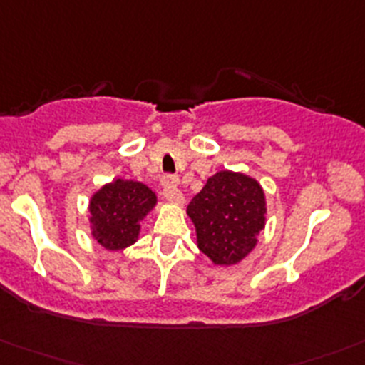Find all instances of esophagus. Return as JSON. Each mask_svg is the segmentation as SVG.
I'll use <instances>...</instances> for the list:
<instances>
[{
	"label": "esophagus",
	"mask_w": 365,
	"mask_h": 365,
	"mask_svg": "<svg viewBox=\"0 0 365 365\" xmlns=\"http://www.w3.org/2000/svg\"><path fill=\"white\" fill-rule=\"evenodd\" d=\"M160 185H162V194H163V198H165L167 202L182 203L183 196H182V192H180V189H178V176L165 175L162 178V182H160Z\"/></svg>",
	"instance_id": "34e87169"
}]
</instances>
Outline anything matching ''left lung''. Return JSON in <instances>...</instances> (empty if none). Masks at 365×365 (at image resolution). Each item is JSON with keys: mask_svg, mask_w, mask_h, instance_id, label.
<instances>
[{"mask_svg": "<svg viewBox=\"0 0 365 365\" xmlns=\"http://www.w3.org/2000/svg\"><path fill=\"white\" fill-rule=\"evenodd\" d=\"M196 245L216 267H236L257 247L267 225V194L240 171H217L187 207Z\"/></svg>", "mask_w": 365, "mask_h": 365, "instance_id": "1", "label": "left lung"}]
</instances>
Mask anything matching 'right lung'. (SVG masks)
<instances>
[{
	"mask_svg": "<svg viewBox=\"0 0 365 365\" xmlns=\"http://www.w3.org/2000/svg\"><path fill=\"white\" fill-rule=\"evenodd\" d=\"M156 203V194L142 182L115 178L104 183L88 203L91 236L104 250H124L138 241L140 223Z\"/></svg>",
	"mask_w": 365,
	"mask_h": 365,
	"instance_id": "obj_1",
	"label": "right lung"
}]
</instances>
